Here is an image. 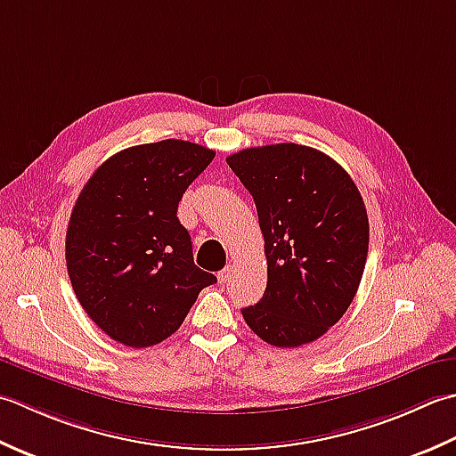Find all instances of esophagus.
Wrapping results in <instances>:
<instances>
[{
	"label": "esophagus",
	"instance_id": "34e87169",
	"mask_svg": "<svg viewBox=\"0 0 456 456\" xmlns=\"http://www.w3.org/2000/svg\"><path fill=\"white\" fill-rule=\"evenodd\" d=\"M232 272H234V267H232V265H226L224 269H222V272H218V283H226L230 280Z\"/></svg>",
	"mask_w": 456,
	"mask_h": 456
}]
</instances>
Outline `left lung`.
Returning a JSON list of instances; mask_svg holds the SVG:
<instances>
[{
    "mask_svg": "<svg viewBox=\"0 0 456 456\" xmlns=\"http://www.w3.org/2000/svg\"><path fill=\"white\" fill-rule=\"evenodd\" d=\"M254 197L267 257V287L244 321L272 346L322 337L346 313L368 257L360 191L322 151L297 143L249 147L228 157Z\"/></svg>",
    "mask_w": 456,
    "mask_h": 456,
    "instance_id": "1",
    "label": "left lung"
}]
</instances>
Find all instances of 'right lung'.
Segmentation results:
<instances>
[{
    "label": "right lung",
    "instance_id": "1",
    "mask_svg": "<svg viewBox=\"0 0 456 456\" xmlns=\"http://www.w3.org/2000/svg\"><path fill=\"white\" fill-rule=\"evenodd\" d=\"M215 151L163 139L111 155L80 191L67 230V267L82 309L110 338L147 348L181 327L216 277L194 265L176 218L184 191Z\"/></svg>",
    "mask_w": 456,
    "mask_h": 456
}]
</instances>
